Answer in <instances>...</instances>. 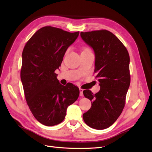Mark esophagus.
<instances>
[{
    "label": "esophagus",
    "instance_id": "esophagus-1",
    "mask_svg": "<svg viewBox=\"0 0 152 152\" xmlns=\"http://www.w3.org/2000/svg\"><path fill=\"white\" fill-rule=\"evenodd\" d=\"M79 91H80V96H84V94H83V89H79Z\"/></svg>",
    "mask_w": 152,
    "mask_h": 152
}]
</instances>
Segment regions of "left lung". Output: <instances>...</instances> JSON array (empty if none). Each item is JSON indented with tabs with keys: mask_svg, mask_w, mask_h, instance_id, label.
<instances>
[{
	"mask_svg": "<svg viewBox=\"0 0 152 152\" xmlns=\"http://www.w3.org/2000/svg\"><path fill=\"white\" fill-rule=\"evenodd\" d=\"M80 37L94 50V73L100 86L96 94L83 91L91 102L83 119L91 128L104 129L117 121L125 106L131 82L129 55L121 41L108 30L80 32Z\"/></svg>",
	"mask_w": 152,
	"mask_h": 152,
	"instance_id": "obj_1",
	"label": "left lung"
}]
</instances>
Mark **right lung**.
<instances>
[{"instance_id":"obj_1","label":"right lung","mask_w":152,"mask_h":152,"mask_svg":"<svg viewBox=\"0 0 152 152\" xmlns=\"http://www.w3.org/2000/svg\"><path fill=\"white\" fill-rule=\"evenodd\" d=\"M79 35V31L44 26L35 32L23 50L20 75L25 99L34 117L43 125L62 122L68 106L79 98V89L72 83L61 85L54 72Z\"/></svg>"}]
</instances>
